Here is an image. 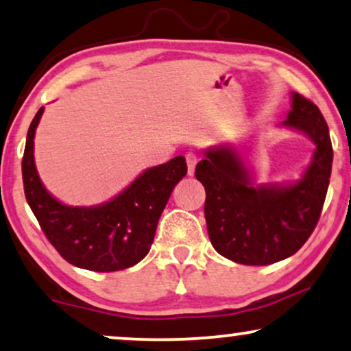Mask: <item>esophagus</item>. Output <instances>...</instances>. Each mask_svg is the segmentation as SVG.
<instances>
[{
    "instance_id": "obj_1",
    "label": "esophagus",
    "mask_w": 351,
    "mask_h": 351,
    "mask_svg": "<svg viewBox=\"0 0 351 351\" xmlns=\"http://www.w3.org/2000/svg\"><path fill=\"white\" fill-rule=\"evenodd\" d=\"M197 162H199V156H197V152H194V151L187 152V154H186V164H187V173H189L191 176L194 175Z\"/></svg>"
}]
</instances>
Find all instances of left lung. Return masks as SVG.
I'll use <instances>...</instances> for the list:
<instances>
[{"mask_svg":"<svg viewBox=\"0 0 351 351\" xmlns=\"http://www.w3.org/2000/svg\"><path fill=\"white\" fill-rule=\"evenodd\" d=\"M283 125L312 138L317 149L302 180L291 186H253L234 147H215L195 167L205 187V219L213 248L245 265L289 258L312 235L322 215L332 169V145L322 111L293 93Z\"/></svg>","mask_w":351,"mask_h":351,"instance_id":"8db88e82","label":"left lung"}]
</instances>
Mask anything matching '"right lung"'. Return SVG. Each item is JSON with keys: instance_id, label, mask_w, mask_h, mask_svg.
<instances>
[{"instance_id": "right-lung-1", "label": "right lung", "mask_w": 351, "mask_h": 351, "mask_svg": "<svg viewBox=\"0 0 351 351\" xmlns=\"http://www.w3.org/2000/svg\"><path fill=\"white\" fill-rule=\"evenodd\" d=\"M43 111L44 108H39L28 128L22 178L27 202L44 235L58 254L76 267L116 272L140 263L149 253L171 191L187 173L186 159L178 156L146 170L103 205L66 206L44 189L34 167L33 140Z\"/></svg>"}]
</instances>
